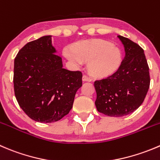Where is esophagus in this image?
<instances>
[{
	"label": "esophagus",
	"mask_w": 160,
	"mask_h": 160,
	"mask_svg": "<svg viewBox=\"0 0 160 160\" xmlns=\"http://www.w3.org/2000/svg\"><path fill=\"white\" fill-rule=\"evenodd\" d=\"M83 81H91V80H92V79L91 78V77H88V76H86V75H83Z\"/></svg>",
	"instance_id": "obj_1"
}]
</instances>
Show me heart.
<instances>
[{"label":"heart","mask_w":160,"mask_h":160,"mask_svg":"<svg viewBox=\"0 0 160 160\" xmlns=\"http://www.w3.org/2000/svg\"><path fill=\"white\" fill-rule=\"evenodd\" d=\"M64 55L77 66L89 62L88 71L94 77H104L116 72L122 62V53L118 48L100 40L83 41L72 49L66 48Z\"/></svg>","instance_id":"b5f03b06"}]
</instances>
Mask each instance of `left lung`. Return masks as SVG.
<instances>
[{
	"label": "left lung",
	"mask_w": 160,
	"mask_h": 160,
	"mask_svg": "<svg viewBox=\"0 0 160 160\" xmlns=\"http://www.w3.org/2000/svg\"><path fill=\"white\" fill-rule=\"evenodd\" d=\"M125 57L118 70L94 81L98 111L108 116L121 117L135 111L144 102L150 84L149 68L144 50L122 36Z\"/></svg>",
	"instance_id": "obj_1"
}]
</instances>
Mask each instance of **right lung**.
Returning a JSON list of instances; mask_svg holds the SVG:
<instances>
[{"instance_id": "1", "label": "right lung", "mask_w": 160, "mask_h": 160, "mask_svg": "<svg viewBox=\"0 0 160 160\" xmlns=\"http://www.w3.org/2000/svg\"><path fill=\"white\" fill-rule=\"evenodd\" d=\"M52 36L27 43L14 62V91L26 115L40 123H53L69 112L82 73L63 68Z\"/></svg>"}]
</instances>
